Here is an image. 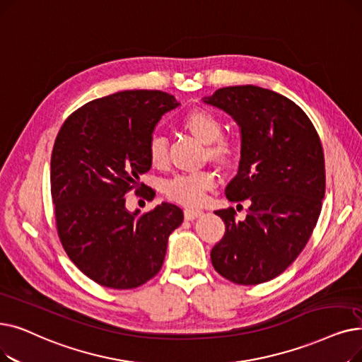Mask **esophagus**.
I'll return each mask as SVG.
<instances>
[{
    "instance_id": "esophagus-1",
    "label": "esophagus",
    "mask_w": 362,
    "mask_h": 362,
    "mask_svg": "<svg viewBox=\"0 0 362 362\" xmlns=\"http://www.w3.org/2000/svg\"><path fill=\"white\" fill-rule=\"evenodd\" d=\"M202 214L201 210H195V209H186L185 210V218L186 220H194L197 217H199Z\"/></svg>"
}]
</instances>
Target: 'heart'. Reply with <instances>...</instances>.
<instances>
[{"label":"heart","instance_id":"b5f03b06","mask_svg":"<svg viewBox=\"0 0 362 362\" xmlns=\"http://www.w3.org/2000/svg\"><path fill=\"white\" fill-rule=\"evenodd\" d=\"M182 129L207 145L206 158L220 167L233 163L238 155V145L232 139L223 137V124L217 115L206 109H195L182 118ZM149 161L155 168H164L168 163L167 142L163 136H152L148 144ZM216 186L211 171H197L177 175L164 183V194L171 201L195 207L202 204L204 195Z\"/></svg>","mask_w":362,"mask_h":362}]
</instances>
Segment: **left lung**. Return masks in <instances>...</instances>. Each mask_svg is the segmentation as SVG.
I'll return each instance as SVG.
<instances>
[{
  "label": "left lung",
  "mask_w": 362,
  "mask_h": 362,
  "mask_svg": "<svg viewBox=\"0 0 362 362\" xmlns=\"http://www.w3.org/2000/svg\"><path fill=\"white\" fill-rule=\"evenodd\" d=\"M204 102L240 125L238 175L225 194L250 204L244 220H235L232 207L214 211L226 230L211 263L235 284H262L288 268L318 222L325 194L321 140L300 106L268 88L225 87Z\"/></svg>",
  "instance_id": "1"
}]
</instances>
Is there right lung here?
I'll use <instances>...</instances> for the list:
<instances>
[{"mask_svg":"<svg viewBox=\"0 0 362 362\" xmlns=\"http://www.w3.org/2000/svg\"><path fill=\"white\" fill-rule=\"evenodd\" d=\"M179 105L160 90L118 91L76 109L59 130L50 164L57 233L76 268L103 287L129 290L153 278L183 222L175 204L140 214L124 198L139 192V176L152 165L155 125Z\"/></svg>","mask_w":362,"mask_h":362,"instance_id":"add662e5","label":"right lung"}]
</instances>
